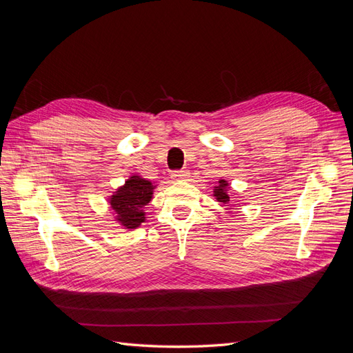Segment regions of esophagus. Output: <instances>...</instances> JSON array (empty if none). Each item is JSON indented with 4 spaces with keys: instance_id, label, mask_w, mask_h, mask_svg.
Instances as JSON below:
<instances>
[{
    "instance_id": "esophagus-1",
    "label": "esophagus",
    "mask_w": 353,
    "mask_h": 353,
    "mask_svg": "<svg viewBox=\"0 0 353 353\" xmlns=\"http://www.w3.org/2000/svg\"><path fill=\"white\" fill-rule=\"evenodd\" d=\"M174 181H187L188 179V170H176L172 174Z\"/></svg>"
}]
</instances>
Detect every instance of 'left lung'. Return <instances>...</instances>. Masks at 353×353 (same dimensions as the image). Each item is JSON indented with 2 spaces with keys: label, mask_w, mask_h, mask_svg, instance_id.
Segmentation results:
<instances>
[{
  "label": "left lung",
  "mask_w": 353,
  "mask_h": 353,
  "mask_svg": "<svg viewBox=\"0 0 353 353\" xmlns=\"http://www.w3.org/2000/svg\"><path fill=\"white\" fill-rule=\"evenodd\" d=\"M213 197H215L221 203V206H225V210L231 209L228 181H225V179L218 181V184L213 187Z\"/></svg>",
  "instance_id": "left-lung-1"
}]
</instances>
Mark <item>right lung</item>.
<instances>
[{
    "label": "right lung",
    "mask_w": 353,
    "mask_h": 353,
    "mask_svg": "<svg viewBox=\"0 0 353 353\" xmlns=\"http://www.w3.org/2000/svg\"><path fill=\"white\" fill-rule=\"evenodd\" d=\"M156 187L152 181L138 174L131 175L123 185L117 187L108 199L117 225L132 231L144 223L147 218L145 206L152 201Z\"/></svg>",
    "instance_id": "add662e5"
}]
</instances>
